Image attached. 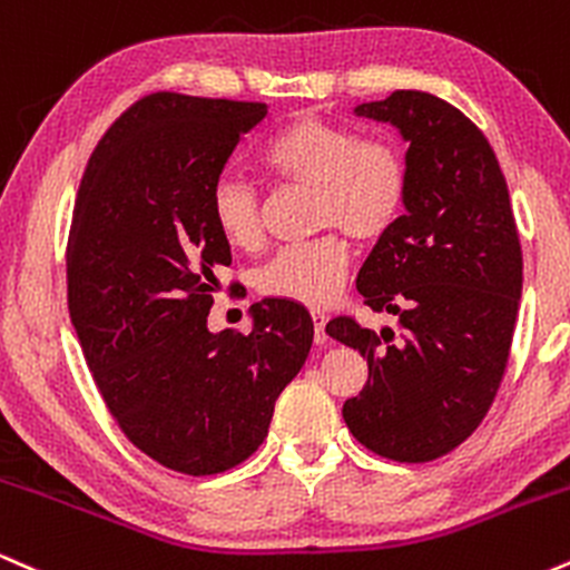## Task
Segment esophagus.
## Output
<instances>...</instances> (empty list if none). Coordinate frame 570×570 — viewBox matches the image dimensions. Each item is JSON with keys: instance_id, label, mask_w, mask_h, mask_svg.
Wrapping results in <instances>:
<instances>
[{"instance_id": "1", "label": "esophagus", "mask_w": 570, "mask_h": 570, "mask_svg": "<svg viewBox=\"0 0 570 570\" xmlns=\"http://www.w3.org/2000/svg\"><path fill=\"white\" fill-rule=\"evenodd\" d=\"M311 318H313V337H316V343L318 345L330 343V335H326V316H324V313L313 311Z\"/></svg>"}]
</instances>
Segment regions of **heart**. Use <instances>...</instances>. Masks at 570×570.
I'll return each instance as SVG.
<instances>
[{
    "mask_svg": "<svg viewBox=\"0 0 570 570\" xmlns=\"http://www.w3.org/2000/svg\"><path fill=\"white\" fill-rule=\"evenodd\" d=\"M259 163L281 185L313 193V227L370 244L394 230L410 193L402 149L385 139L313 115H299L265 141ZM208 219L227 246L252 252L263 240L259 198L238 176H219L208 193ZM351 248L340 233L281 248L257 276L259 292L297 305H326L343 289Z\"/></svg>",
    "mask_w": 570,
    "mask_h": 570,
    "instance_id": "1",
    "label": "heart"
}]
</instances>
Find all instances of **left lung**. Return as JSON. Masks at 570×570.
Masks as SVG:
<instances>
[{"label": "left lung", "instance_id": "1", "mask_svg": "<svg viewBox=\"0 0 570 570\" xmlns=\"http://www.w3.org/2000/svg\"><path fill=\"white\" fill-rule=\"evenodd\" d=\"M353 115L399 130L410 193L356 278L364 303L394 313L399 332L348 316L326 324L370 367L343 417L372 453L434 461L472 436L507 370L522 294L512 203L488 139L453 104L394 90Z\"/></svg>", "mask_w": 570, "mask_h": 570}]
</instances>
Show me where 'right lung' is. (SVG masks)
I'll return each mask as SVG.
<instances>
[{"instance_id": "add662e5", "label": "right lung", "mask_w": 570, "mask_h": 570, "mask_svg": "<svg viewBox=\"0 0 570 570\" xmlns=\"http://www.w3.org/2000/svg\"><path fill=\"white\" fill-rule=\"evenodd\" d=\"M267 104L144 96L85 168L67 248L69 313L85 362L141 453L181 474H219L265 442L281 391L303 370V305H252V332L208 330L214 271L230 246L208 193Z\"/></svg>"}]
</instances>
